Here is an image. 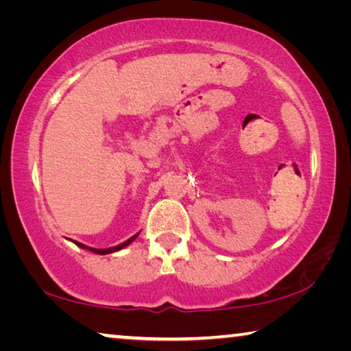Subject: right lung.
<instances>
[{"label":"right lung","instance_id":"add662e5","mask_svg":"<svg viewBox=\"0 0 351 351\" xmlns=\"http://www.w3.org/2000/svg\"><path fill=\"white\" fill-rule=\"evenodd\" d=\"M136 237H138V234L136 235H133L132 239H128L127 241H123V243H121V245L119 246H114V247H108V249H94V247H88V246H85V245H82V243H79V241H74L77 246L79 247H83V249H90V251H93L94 254H100V255H105V254H111V252H116V251H121V249H123L125 246H128L130 243H132Z\"/></svg>","mask_w":351,"mask_h":351}]
</instances>
